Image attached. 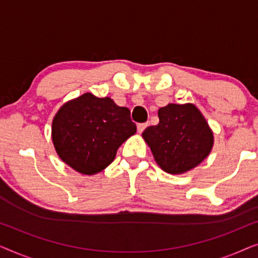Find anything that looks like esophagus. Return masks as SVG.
I'll list each match as a JSON object with an SVG mask.
<instances>
[{
	"mask_svg": "<svg viewBox=\"0 0 258 258\" xmlns=\"http://www.w3.org/2000/svg\"><path fill=\"white\" fill-rule=\"evenodd\" d=\"M148 126V123H140V124H137V132L140 134L143 133V130L146 129Z\"/></svg>",
	"mask_w": 258,
	"mask_h": 258,
	"instance_id": "1",
	"label": "esophagus"
}]
</instances>
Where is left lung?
<instances>
[{
  "instance_id": "left-lung-1",
  "label": "left lung",
  "mask_w": 258,
  "mask_h": 258,
  "mask_svg": "<svg viewBox=\"0 0 258 258\" xmlns=\"http://www.w3.org/2000/svg\"><path fill=\"white\" fill-rule=\"evenodd\" d=\"M157 125L142 136L157 164L169 174H183L210 154L214 135L206 118L194 104H174L158 110Z\"/></svg>"
}]
</instances>
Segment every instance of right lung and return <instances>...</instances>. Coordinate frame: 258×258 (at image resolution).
I'll list each match as a JSON object with an SVG mask.
<instances>
[{
    "mask_svg": "<svg viewBox=\"0 0 258 258\" xmlns=\"http://www.w3.org/2000/svg\"><path fill=\"white\" fill-rule=\"evenodd\" d=\"M135 133L128 108L118 107L110 97L98 98L89 93L62 105L51 128L61 160L86 175L107 168L121 144Z\"/></svg>",
    "mask_w": 258,
    "mask_h": 258,
    "instance_id": "right-lung-1",
    "label": "right lung"
}]
</instances>
